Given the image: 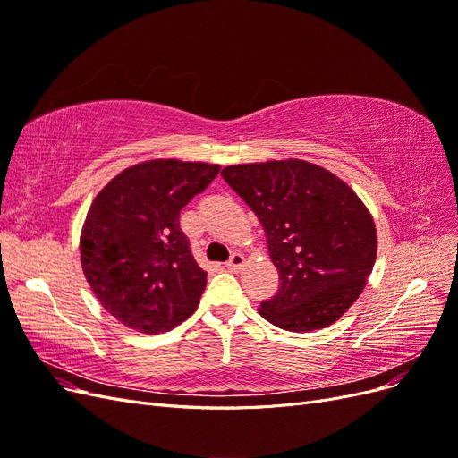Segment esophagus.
I'll list each match as a JSON object with an SVG mask.
<instances>
[{"label":"esophagus","instance_id":"obj_1","mask_svg":"<svg viewBox=\"0 0 458 458\" xmlns=\"http://www.w3.org/2000/svg\"><path fill=\"white\" fill-rule=\"evenodd\" d=\"M242 263H244V256L241 252H233L231 258L227 259V263H225V267L231 269V271H237V269L242 267Z\"/></svg>","mask_w":458,"mask_h":458}]
</instances>
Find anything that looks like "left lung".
<instances>
[{"mask_svg":"<svg viewBox=\"0 0 458 458\" xmlns=\"http://www.w3.org/2000/svg\"><path fill=\"white\" fill-rule=\"evenodd\" d=\"M221 177L266 229L279 293L259 315L293 332L325 328L361 294L377 259V229L355 192L303 160L227 165Z\"/></svg>","mask_w":458,"mask_h":458,"instance_id":"obj_1","label":"left lung"}]
</instances>
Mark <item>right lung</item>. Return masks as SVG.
<instances>
[{"instance_id":"right-lung-1","label":"right lung","mask_w":458,"mask_h":458,"mask_svg":"<svg viewBox=\"0 0 458 458\" xmlns=\"http://www.w3.org/2000/svg\"><path fill=\"white\" fill-rule=\"evenodd\" d=\"M217 174L216 164L150 160L123 170L95 197L81 229V269L122 325L160 335L195 313L206 271L179 214Z\"/></svg>"}]
</instances>
